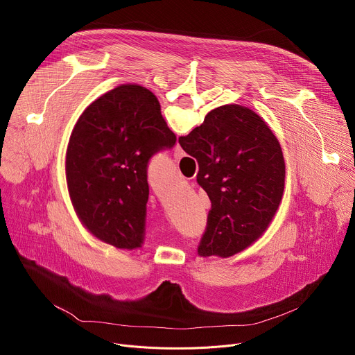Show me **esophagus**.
Masks as SVG:
<instances>
[{
	"instance_id": "1",
	"label": "esophagus",
	"mask_w": 355,
	"mask_h": 355,
	"mask_svg": "<svg viewBox=\"0 0 355 355\" xmlns=\"http://www.w3.org/2000/svg\"><path fill=\"white\" fill-rule=\"evenodd\" d=\"M184 156H185L184 150H182L181 146L177 143V146H175V148H174V159L178 160V159H181V157H184Z\"/></svg>"
}]
</instances>
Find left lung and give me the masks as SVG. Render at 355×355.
Returning a JSON list of instances; mask_svg holds the SVG:
<instances>
[{
	"mask_svg": "<svg viewBox=\"0 0 355 355\" xmlns=\"http://www.w3.org/2000/svg\"><path fill=\"white\" fill-rule=\"evenodd\" d=\"M175 141L157 98L140 85H118L81 114L66 151V180L74 211L94 237L116 248L141 247L147 164Z\"/></svg>",
	"mask_w": 355,
	"mask_h": 355,
	"instance_id": "8db88e82",
	"label": "left lung"
}]
</instances>
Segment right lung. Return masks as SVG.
Wrapping results in <instances>:
<instances>
[{"instance_id": "obj_1", "label": "right lung", "mask_w": 355, "mask_h": 355, "mask_svg": "<svg viewBox=\"0 0 355 355\" xmlns=\"http://www.w3.org/2000/svg\"><path fill=\"white\" fill-rule=\"evenodd\" d=\"M178 141L196 159V181L212 204L198 254L226 259L254 244L272 222L285 185L282 150L268 125L230 104Z\"/></svg>"}]
</instances>
